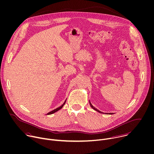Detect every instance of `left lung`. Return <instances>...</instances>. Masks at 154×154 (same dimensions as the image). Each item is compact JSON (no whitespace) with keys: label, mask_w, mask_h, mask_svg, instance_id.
Here are the masks:
<instances>
[{"label":"left lung","mask_w":154,"mask_h":154,"mask_svg":"<svg viewBox=\"0 0 154 154\" xmlns=\"http://www.w3.org/2000/svg\"><path fill=\"white\" fill-rule=\"evenodd\" d=\"M89 105H90V106H91V107L93 109H94L95 111H97V112H98L99 113H101V114H104L103 112H101L100 111H99V110H98L97 109H96L95 108H94L92 105V104L91 103V102H90V101H89ZM106 114H110V115H112V114H113V113H106Z\"/></svg>","instance_id":"left-lung-1"}]
</instances>
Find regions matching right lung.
I'll return each instance as SVG.
<instances>
[{"label":"right lung","mask_w":154,"mask_h":154,"mask_svg":"<svg viewBox=\"0 0 154 154\" xmlns=\"http://www.w3.org/2000/svg\"><path fill=\"white\" fill-rule=\"evenodd\" d=\"M66 100L65 101V102L63 103V104L62 105V106H60V107H59V108H56V109H55L54 110H53V111H51V112H48V114H47V115H51V114H54V113H55V112H56L57 111H59L60 109H62L63 107V106L65 105V103H66Z\"/></svg>","instance_id":"1"}]
</instances>
